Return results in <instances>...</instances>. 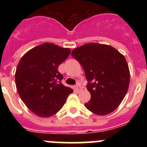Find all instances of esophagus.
<instances>
[{"mask_svg": "<svg viewBox=\"0 0 147 147\" xmlns=\"http://www.w3.org/2000/svg\"><path fill=\"white\" fill-rule=\"evenodd\" d=\"M75 90H76L77 92H80V91H81L82 90V87L80 85H77L76 87H75Z\"/></svg>", "mask_w": 147, "mask_h": 147, "instance_id": "esophagus-1", "label": "esophagus"}]
</instances>
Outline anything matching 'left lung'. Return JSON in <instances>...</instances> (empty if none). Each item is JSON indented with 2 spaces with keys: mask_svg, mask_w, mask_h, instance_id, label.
<instances>
[{
  "mask_svg": "<svg viewBox=\"0 0 147 147\" xmlns=\"http://www.w3.org/2000/svg\"><path fill=\"white\" fill-rule=\"evenodd\" d=\"M71 55L82 66L91 95L85 107L98 115L114 111L129 88L130 74L124 56L110 45L94 42L76 48Z\"/></svg>",
  "mask_w": 147,
  "mask_h": 147,
  "instance_id": "left-lung-1",
  "label": "left lung"
}]
</instances>
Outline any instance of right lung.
<instances>
[{"mask_svg": "<svg viewBox=\"0 0 147 147\" xmlns=\"http://www.w3.org/2000/svg\"><path fill=\"white\" fill-rule=\"evenodd\" d=\"M71 49L53 43L41 44L26 53L15 72L18 92L27 107L40 117H50L65 103L73 89L61 82L58 67Z\"/></svg>", "mask_w": 147, "mask_h": 147, "instance_id": "1", "label": "right lung"}]
</instances>
